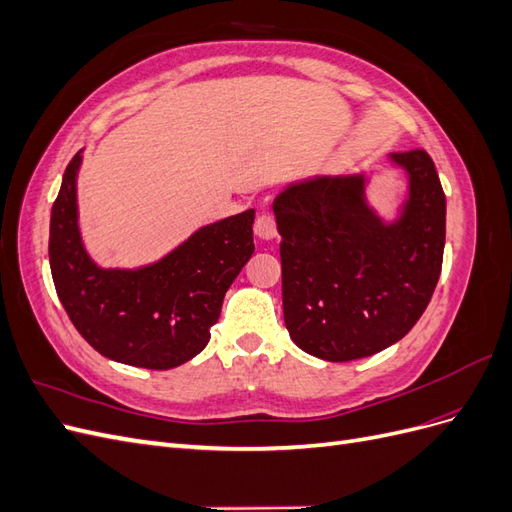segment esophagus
I'll return each instance as SVG.
<instances>
[{
    "mask_svg": "<svg viewBox=\"0 0 512 512\" xmlns=\"http://www.w3.org/2000/svg\"><path fill=\"white\" fill-rule=\"evenodd\" d=\"M254 232H256V237L267 239V241L277 235V224H275V218L269 211H262L258 215L256 224H254Z\"/></svg>",
    "mask_w": 512,
    "mask_h": 512,
    "instance_id": "obj_1",
    "label": "esophagus"
}]
</instances>
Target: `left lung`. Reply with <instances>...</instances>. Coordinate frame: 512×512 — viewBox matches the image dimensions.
I'll list each match as a JSON object with an SVG mask.
<instances>
[{"instance_id": "8db88e82", "label": "left lung", "mask_w": 512, "mask_h": 512, "mask_svg": "<svg viewBox=\"0 0 512 512\" xmlns=\"http://www.w3.org/2000/svg\"><path fill=\"white\" fill-rule=\"evenodd\" d=\"M408 173L399 220L365 203V177L292 183L273 200L282 235L286 329L307 354L344 363L399 342L431 301L442 271L446 196L425 149L391 153Z\"/></svg>"}]
</instances>
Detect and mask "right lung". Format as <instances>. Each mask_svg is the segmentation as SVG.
<instances>
[{
	"mask_svg": "<svg viewBox=\"0 0 512 512\" xmlns=\"http://www.w3.org/2000/svg\"><path fill=\"white\" fill-rule=\"evenodd\" d=\"M81 151L51 209L49 260L57 297L85 342L117 363L173 369L209 344L224 294L254 254V209L203 226L141 269H102L85 252L76 213Z\"/></svg>",
	"mask_w": 512,
	"mask_h": 512,
	"instance_id": "obj_1",
	"label": "right lung"
}]
</instances>
